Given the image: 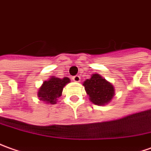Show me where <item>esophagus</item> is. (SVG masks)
<instances>
[{"mask_svg":"<svg viewBox=\"0 0 151 151\" xmlns=\"http://www.w3.org/2000/svg\"><path fill=\"white\" fill-rule=\"evenodd\" d=\"M73 80L74 82H77V83H78V82H80V77L78 75L73 76Z\"/></svg>","mask_w":151,"mask_h":151,"instance_id":"esophagus-1","label":"esophagus"}]
</instances>
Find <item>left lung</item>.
<instances>
[{"mask_svg": "<svg viewBox=\"0 0 151 151\" xmlns=\"http://www.w3.org/2000/svg\"><path fill=\"white\" fill-rule=\"evenodd\" d=\"M83 86L90 101L96 105L103 106L109 103L115 95L113 85L100 74H93L91 78L84 81Z\"/></svg>", "mask_w": 151, "mask_h": 151, "instance_id": "8db88e82", "label": "left lung"}]
</instances>
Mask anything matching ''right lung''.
<instances>
[{"instance_id":"obj_1","label":"right lung","mask_w":151,"mask_h":151,"mask_svg":"<svg viewBox=\"0 0 151 151\" xmlns=\"http://www.w3.org/2000/svg\"><path fill=\"white\" fill-rule=\"evenodd\" d=\"M68 83H70V79L67 77L61 79L52 76L50 79L43 83L37 95L40 100L45 101V103L55 104L58 97L62 95L63 87Z\"/></svg>"}]
</instances>
